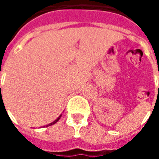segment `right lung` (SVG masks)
<instances>
[{
  "instance_id": "add662e5",
  "label": "right lung",
  "mask_w": 159,
  "mask_h": 159,
  "mask_svg": "<svg viewBox=\"0 0 159 159\" xmlns=\"http://www.w3.org/2000/svg\"><path fill=\"white\" fill-rule=\"evenodd\" d=\"M60 117H61V115H60V116H59V117H58V118H57V119H56L55 121H53V122H52V123H49L48 125H46V127H48V126H50V125H52V124H54V123H57V122H58V121H59V118H60Z\"/></svg>"
}]
</instances>
